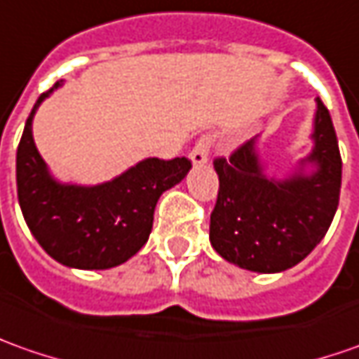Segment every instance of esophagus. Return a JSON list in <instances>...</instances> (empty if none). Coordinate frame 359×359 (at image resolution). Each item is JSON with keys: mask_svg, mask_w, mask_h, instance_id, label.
I'll use <instances>...</instances> for the list:
<instances>
[{"mask_svg": "<svg viewBox=\"0 0 359 359\" xmlns=\"http://www.w3.org/2000/svg\"><path fill=\"white\" fill-rule=\"evenodd\" d=\"M210 142H212V139L206 135V137H201L198 141H196V144L192 147L191 151V161L194 167H203V165H206L208 163V153H210Z\"/></svg>", "mask_w": 359, "mask_h": 359, "instance_id": "34e87169", "label": "esophagus"}]
</instances>
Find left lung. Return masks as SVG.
<instances>
[{
  "instance_id": "obj_1",
  "label": "left lung",
  "mask_w": 359,
  "mask_h": 359,
  "mask_svg": "<svg viewBox=\"0 0 359 359\" xmlns=\"http://www.w3.org/2000/svg\"><path fill=\"white\" fill-rule=\"evenodd\" d=\"M314 149L302 165L312 175L268 179L254 139L229 158H215L218 196L210 215V244L224 260L252 272H282L302 262L326 236L341 187V156L336 130L318 99Z\"/></svg>"
}]
</instances>
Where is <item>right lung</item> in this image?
<instances>
[{"label":"right lung","instance_id":"obj_1","mask_svg":"<svg viewBox=\"0 0 359 359\" xmlns=\"http://www.w3.org/2000/svg\"><path fill=\"white\" fill-rule=\"evenodd\" d=\"M32 109L18 147V198L23 218L53 260L69 268L107 270L127 262L141 250L153 229L156 201L179 184L191 170V161L144 158L117 179L79 187L57 182L33 142L32 121L45 97Z\"/></svg>","mask_w":359,"mask_h":359}]
</instances>
